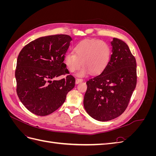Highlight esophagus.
<instances>
[{
    "label": "esophagus",
    "instance_id": "1",
    "mask_svg": "<svg viewBox=\"0 0 156 156\" xmlns=\"http://www.w3.org/2000/svg\"><path fill=\"white\" fill-rule=\"evenodd\" d=\"M83 81V79H75V83H76V84L81 83Z\"/></svg>",
    "mask_w": 156,
    "mask_h": 156
}]
</instances>
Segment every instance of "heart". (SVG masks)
<instances>
[{
	"label": "heart",
	"mask_w": 156,
	"mask_h": 156,
	"mask_svg": "<svg viewBox=\"0 0 156 156\" xmlns=\"http://www.w3.org/2000/svg\"><path fill=\"white\" fill-rule=\"evenodd\" d=\"M73 53H67L64 56L66 65L71 72L84 66L77 73L82 77L87 73H100L110 60L111 48L105 41L100 40H86L80 41L74 47Z\"/></svg>",
	"instance_id": "b5f03b06"
}]
</instances>
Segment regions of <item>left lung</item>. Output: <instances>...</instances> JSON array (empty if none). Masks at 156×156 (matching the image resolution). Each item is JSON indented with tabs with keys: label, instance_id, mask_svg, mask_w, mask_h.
Returning <instances> with one entry per match:
<instances>
[{
	"label": "left lung",
	"instance_id": "left-lung-1",
	"mask_svg": "<svg viewBox=\"0 0 156 156\" xmlns=\"http://www.w3.org/2000/svg\"><path fill=\"white\" fill-rule=\"evenodd\" d=\"M109 62L101 74L87 82L84 107L93 119L105 122L120 116L136 84V64L129 47L114 37Z\"/></svg>",
	"mask_w": 156,
	"mask_h": 156
}]
</instances>
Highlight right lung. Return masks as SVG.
<instances>
[{
    "mask_svg": "<svg viewBox=\"0 0 156 156\" xmlns=\"http://www.w3.org/2000/svg\"><path fill=\"white\" fill-rule=\"evenodd\" d=\"M72 37L66 34L39 37L26 45L17 60L16 91L28 110L37 116L51 114L62 105L75 79L64 63Z\"/></svg>",
    "mask_w": 156,
    "mask_h": 156,
    "instance_id": "1",
    "label": "right lung"
}]
</instances>
